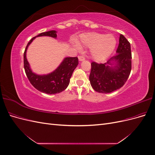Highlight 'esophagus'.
Wrapping results in <instances>:
<instances>
[{"label":"esophagus","instance_id":"1","mask_svg":"<svg viewBox=\"0 0 155 155\" xmlns=\"http://www.w3.org/2000/svg\"><path fill=\"white\" fill-rule=\"evenodd\" d=\"M78 59H79V61H83L85 59V56L80 55V56H79V57H78Z\"/></svg>","mask_w":155,"mask_h":155}]
</instances>
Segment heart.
I'll list each match as a JSON object with an SVG mask.
<instances>
[{"label":"heart","instance_id":"b5f03b06","mask_svg":"<svg viewBox=\"0 0 155 155\" xmlns=\"http://www.w3.org/2000/svg\"><path fill=\"white\" fill-rule=\"evenodd\" d=\"M80 43L92 48V58L97 62H101L113 51L116 45V39L112 34L105 35L92 32L83 34L80 37Z\"/></svg>","mask_w":155,"mask_h":155}]
</instances>
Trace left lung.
I'll return each instance as SVG.
<instances>
[{
	"label": "left lung",
	"instance_id": "obj_1",
	"mask_svg": "<svg viewBox=\"0 0 155 155\" xmlns=\"http://www.w3.org/2000/svg\"><path fill=\"white\" fill-rule=\"evenodd\" d=\"M131 59L130 43L120 34L115 55L104 64L91 63L89 80L94 90L110 93L122 87L131 71Z\"/></svg>",
	"mask_w": 155,
	"mask_h": 155
}]
</instances>
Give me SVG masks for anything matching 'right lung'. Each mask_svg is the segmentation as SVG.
Wrapping results in <instances>:
<instances>
[{
    "label": "right lung",
    "mask_w": 155,
    "mask_h": 155,
    "mask_svg": "<svg viewBox=\"0 0 155 155\" xmlns=\"http://www.w3.org/2000/svg\"><path fill=\"white\" fill-rule=\"evenodd\" d=\"M55 30H51L41 33L36 37L49 36L56 38ZM36 37L28 42L24 53V68L26 76L31 85L37 90L49 94H54L61 92L67 88L70 83V79L75 68L78 64V58H64L59 66L54 72L46 75H37L31 71L29 63L26 59V50L28 46Z\"/></svg>",
    "instance_id": "obj_1"
}]
</instances>
